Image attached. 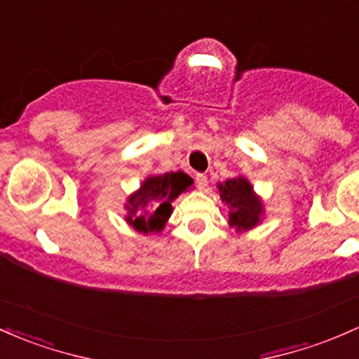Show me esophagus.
I'll return each instance as SVG.
<instances>
[{
    "label": "esophagus",
    "mask_w": 359,
    "mask_h": 359,
    "mask_svg": "<svg viewBox=\"0 0 359 359\" xmlns=\"http://www.w3.org/2000/svg\"><path fill=\"white\" fill-rule=\"evenodd\" d=\"M196 184H198L199 191H204L208 186V177L204 175V173H198V175H196Z\"/></svg>",
    "instance_id": "34e87169"
}]
</instances>
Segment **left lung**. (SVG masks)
<instances>
[{
    "mask_svg": "<svg viewBox=\"0 0 359 359\" xmlns=\"http://www.w3.org/2000/svg\"><path fill=\"white\" fill-rule=\"evenodd\" d=\"M219 198L228 208V224L238 233L254 230L262 223L264 203L254 191L250 180L243 175L216 184Z\"/></svg>",
    "mask_w": 359,
    "mask_h": 359,
    "instance_id": "left-lung-1",
    "label": "left lung"
}]
</instances>
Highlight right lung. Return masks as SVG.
<instances>
[{
	"label": "right lung",
	"instance_id": "add662e5",
	"mask_svg": "<svg viewBox=\"0 0 359 359\" xmlns=\"http://www.w3.org/2000/svg\"><path fill=\"white\" fill-rule=\"evenodd\" d=\"M192 184L194 180L180 170L148 175L126 199V223L137 233H160L172 215V203Z\"/></svg>",
	"mask_w": 359,
	"mask_h": 359
}]
</instances>
